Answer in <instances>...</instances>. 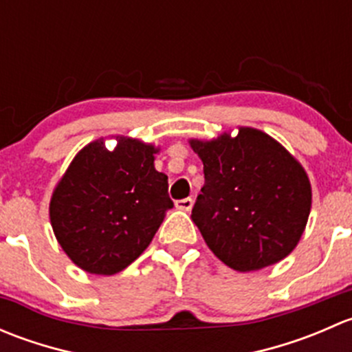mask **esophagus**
<instances>
[{
  "instance_id": "esophagus-1",
  "label": "esophagus",
  "mask_w": 352,
  "mask_h": 352,
  "mask_svg": "<svg viewBox=\"0 0 352 352\" xmlns=\"http://www.w3.org/2000/svg\"><path fill=\"white\" fill-rule=\"evenodd\" d=\"M192 204H194V201L190 197L179 199V201H175V208L180 209V211H190V209H192Z\"/></svg>"
}]
</instances>
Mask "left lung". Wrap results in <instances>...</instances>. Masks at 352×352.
Here are the masks:
<instances>
[{
	"mask_svg": "<svg viewBox=\"0 0 352 352\" xmlns=\"http://www.w3.org/2000/svg\"><path fill=\"white\" fill-rule=\"evenodd\" d=\"M190 146L204 165V186L190 218L216 257L240 272L285 258L300 242L311 208L300 163L250 127L236 138L223 134Z\"/></svg>",
	"mask_w": 352,
	"mask_h": 352,
	"instance_id": "obj_1",
	"label": "left lung"
}]
</instances>
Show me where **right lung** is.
I'll return each mask as SVG.
<instances>
[{
  "instance_id": "right-lung-1",
  "label": "right lung",
  "mask_w": 352,
  "mask_h": 352,
  "mask_svg": "<svg viewBox=\"0 0 352 352\" xmlns=\"http://www.w3.org/2000/svg\"><path fill=\"white\" fill-rule=\"evenodd\" d=\"M150 144L120 138L85 146L56 187L51 223L67 257L91 274H116L136 261L173 208L168 177Z\"/></svg>"
}]
</instances>
